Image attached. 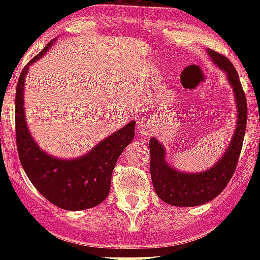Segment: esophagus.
Returning a JSON list of instances; mask_svg holds the SVG:
<instances>
[{
  "instance_id": "34e87169",
  "label": "esophagus",
  "mask_w": 260,
  "mask_h": 260,
  "mask_svg": "<svg viewBox=\"0 0 260 260\" xmlns=\"http://www.w3.org/2000/svg\"><path fill=\"white\" fill-rule=\"evenodd\" d=\"M151 128H152V124H151V120L148 117H142L138 122V129L142 135H148L150 134Z\"/></svg>"
}]
</instances>
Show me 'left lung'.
Returning a JSON list of instances; mask_svg holds the SVG:
<instances>
[{
	"label": "left lung",
	"mask_w": 260,
	"mask_h": 260,
	"mask_svg": "<svg viewBox=\"0 0 260 260\" xmlns=\"http://www.w3.org/2000/svg\"><path fill=\"white\" fill-rule=\"evenodd\" d=\"M208 54L218 69L226 74L228 82L234 89L238 120L236 129L231 139L225 154L212 169L201 173H181L166 162L165 147L152 138L150 140L151 179L158 197L169 205L198 206L216 198L225 189L238 166L247 125V100L239 79L238 71L224 55L213 50Z\"/></svg>",
	"instance_id": "1"
}]
</instances>
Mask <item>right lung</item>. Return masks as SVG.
Masks as SVG:
<instances>
[{"label":"right lung","instance_id":"right-lung-1","mask_svg":"<svg viewBox=\"0 0 260 260\" xmlns=\"http://www.w3.org/2000/svg\"><path fill=\"white\" fill-rule=\"evenodd\" d=\"M54 44L51 40L20 74L16 89L14 118L16 142L26 177L43 197L66 210H83L101 204L109 194L112 173L118 156L134 140L135 121L98 143L86 155L77 159H58L40 150L26 126L24 116V82L29 66Z\"/></svg>","mask_w":260,"mask_h":260}]
</instances>
